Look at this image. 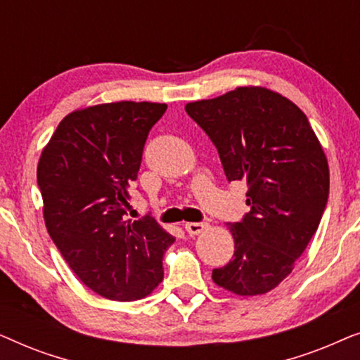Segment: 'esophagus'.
I'll return each mask as SVG.
<instances>
[{"label": "esophagus", "mask_w": 360, "mask_h": 360, "mask_svg": "<svg viewBox=\"0 0 360 360\" xmlns=\"http://www.w3.org/2000/svg\"><path fill=\"white\" fill-rule=\"evenodd\" d=\"M185 229L190 236H198L208 229V223H186Z\"/></svg>", "instance_id": "34e87169"}]
</instances>
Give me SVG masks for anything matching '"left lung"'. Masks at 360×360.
Listing matches in <instances>:
<instances>
[{"label":"left lung","mask_w":360,"mask_h":360,"mask_svg":"<svg viewBox=\"0 0 360 360\" xmlns=\"http://www.w3.org/2000/svg\"><path fill=\"white\" fill-rule=\"evenodd\" d=\"M185 111L216 146L228 180L249 185L250 211L228 224L234 257L213 282L240 297L267 293L292 274L326 208L323 147L304 112L269 88L239 86Z\"/></svg>","instance_id":"left-lung-1"}]
</instances>
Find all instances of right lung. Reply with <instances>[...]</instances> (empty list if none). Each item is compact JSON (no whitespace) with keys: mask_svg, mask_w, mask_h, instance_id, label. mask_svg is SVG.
Segmentation results:
<instances>
[{"mask_svg":"<svg viewBox=\"0 0 360 360\" xmlns=\"http://www.w3.org/2000/svg\"><path fill=\"white\" fill-rule=\"evenodd\" d=\"M165 103L117 101L67 115L44 147V221L73 274L108 300L132 302L164 278L175 238L146 216L126 219L142 150Z\"/></svg>","mask_w":360,"mask_h":360,"instance_id":"right-lung-1","label":"right lung"}]
</instances>
